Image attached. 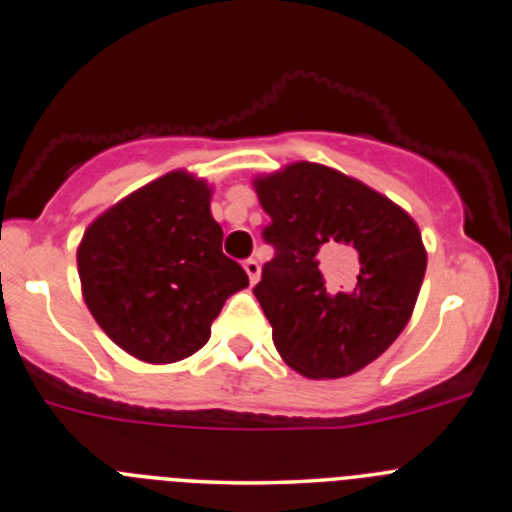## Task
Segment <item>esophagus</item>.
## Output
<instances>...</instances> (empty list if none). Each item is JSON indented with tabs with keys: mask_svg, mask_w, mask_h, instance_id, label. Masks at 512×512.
Masks as SVG:
<instances>
[{
	"mask_svg": "<svg viewBox=\"0 0 512 512\" xmlns=\"http://www.w3.org/2000/svg\"><path fill=\"white\" fill-rule=\"evenodd\" d=\"M244 271H246V275H249L251 283H256L258 275H261V266H258L256 258H249V261H244Z\"/></svg>",
	"mask_w": 512,
	"mask_h": 512,
	"instance_id": "esophagus-1",
	"label": "esophagus"
}]
</instances>
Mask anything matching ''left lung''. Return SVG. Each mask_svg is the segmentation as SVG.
<instances>
[{"mask_svg":"<svg viewBox=\"0 0 512 512\" xmlns=\"http://www.w3.org/2000/svg\"><path fill=\"white\" fill-rule=\"evenodd\" d=\"M271 217L256 300L280 358L309 380L363 370L409 324L428 254L413 217L331 166L295 162L254 179Z\"/></svg>","mask_w":512,"mask_h":512,"instance_id":"left-lung-1","label":"left lung"}]
</instances>
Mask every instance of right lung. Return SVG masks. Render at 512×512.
Here are the masks:
<instances>
[{"instance_id": "right-lung-1", "label": "right lung", "mask_w": 512, "mask_h": 512, "mask_svg": "<svg viewBox=\"0 0 512 512\" xmlns=\"http://www.w3.org/2000/svg\"><path fill=\"white\" fill-rule=\"evenodd\" d=\"M208 181L169 171L86 227L77 268L86 307L132 358L169 365L208 343L222 304L249 285L222 254Z\"/></svg>"}]
</instances>
